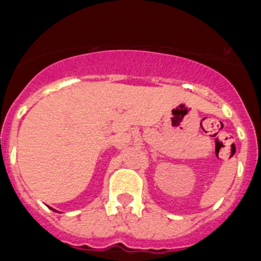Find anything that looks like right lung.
Wrapping results in <instances>:
<instances>
[{"label":"right lung","mask_w":261,"mask_h":261,"mask_svg":"<svg viewBox=\"0 0 261 261\" xmlns=\"http://www.w3.org/2000/svg\"><path fill=\"white\" fill-rule=\"evenodd\" d=\"M53 211H55V210H53ZM56 212H57V211H56Z\"/></svg>","instance_id":"obj_1"}]
</instances>
